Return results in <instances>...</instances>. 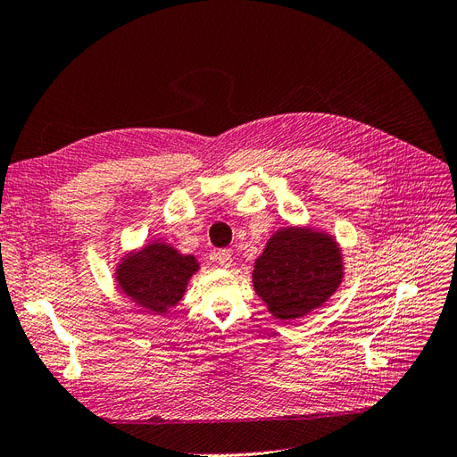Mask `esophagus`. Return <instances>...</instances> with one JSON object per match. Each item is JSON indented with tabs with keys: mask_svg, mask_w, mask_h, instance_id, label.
<instances>
[{
	"mask_svg": "<svg viewBox=\"0 0 457 457\" xmlns=\"http://www.w3.org/2000/svg\"><path fill=\"white\" fill-rule=\"evenodd\" d=\"M216 260H218V263H220V266H222V268H229L231 262H233L231 253H229V250H226V248L218 250V253H216Z\"/></svg>",
	"mask_w": 457,
	"mask_h": 457,
	"instance_id": "34e87169",
	"label": "esophagus"
}]
</instances>
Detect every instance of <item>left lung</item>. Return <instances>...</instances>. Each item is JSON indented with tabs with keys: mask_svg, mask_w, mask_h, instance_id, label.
Listing matches in <instances>:
<instances>
[{
	"mask_svg": "<svg viewBox=\"0 0 457 457\" xmlns=\"http://www.w3.org/2000/svg\"><path fill=\"white\" fill-rule=\"evenodd\" d=\"M253 281L277 319L303 317L325 303L340 285V250L325 233L281 229L256 260Z\"/></svg>",
	"mask_w": 457,
	"mask_h": 457,
	"instance_id": "left-lung-1",
	"label": "left lung"
}]
</instances>
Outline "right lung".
<instances>
[{"instance_id":"1","label":"right lung","mask_w":457,"mask_h":457,"mask_svg":"<svg viewBox=\"0 0 457 457\" xmlns=\"http://www.w3.org/2000/svg\"><path fill=\"white\" fill-rule=\"evenodd\" d=\"M197 268L194 256H182L172 246L155 243L127 258L117 271V281L132 302L163 313L182 300L187 278Z\"/></svg>"}]
</instances>
